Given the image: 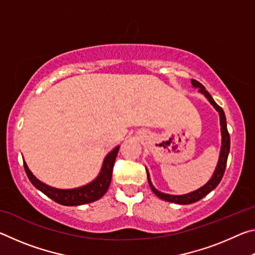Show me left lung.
Listing matches in <instances>:
<instances>
[{
    "label": "left lung",
    "mask_w": 255,
    "mask_h": 255,
    "mask_svg": "<svg viewBox=\"0 0 255 255\" xmlns=\"http://www.w3.org/2000/svg\"><path fill=\"white\" fill-rule=\"evenodd\" d=\"M192 85L195 88H199V91L205 94V97L208 99L209 102L215 107V109L219 112V116H221V129H222V149H221V155H219V161L217 164V167H216L214 175L211 176V179L207 182L204 187H201L200 189L196 190V191L187 193V195H182V196H172V195H166V193H162L157 191L156 189L153 187L152 182L149 180V175L147 172V180L149 183V187L152 189V191L156 195L158 198L161 199L169 201V202H174V204H179V205H189L192 204V202H196L198 200H200L204 198L205 196L208 195L210 191L217 187L223 179L224 172H225L226 169V164H227V157H228V153H230V147H231V138H230V133H228L227 130V124H226V117L225 114H224V110L222 107H219L217 103L215 102L213 97L210 96L209 92L205 89V86L202 85L199 82L196 80H192Z\"/></svg>",
    "instance_id": "8db88e82"
}]
</instances>
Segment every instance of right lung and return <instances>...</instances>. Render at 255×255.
<instances>
[{
    "label": "right lung",
    "mask_w": 255,
    "mask_h": 255,
    "mask_svg": "<svg viewBox=\"0 0 255 255\" xmlns=\"http://www.w3.org/2000/svg\"><path fill=\"white\" fill-rule=\"evenodd\" d=\"M118 150L119 146L116 147L114 150H111V152L107 155L105 162H103L100 174L98 175V178L96 180L92 181L91 183L84 185V187L76 189L62 190L49 187V185L42 183L41 181L38 180L36 176L31 173V171L28 169L25 162H23V166L30 182H31L38 190L44 192L47 197L50 198V199H53L54 201L57 202V204L64 206H79L90 204V202L100 199V198L107 192V190L109 188L111 182L112 170H114L115 161L116 157H117Z\"/></svg>",
    "instance_id": "obj_1"
}]
</instances>
